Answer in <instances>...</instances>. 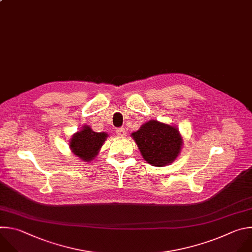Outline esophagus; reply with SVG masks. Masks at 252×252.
<instances>
[{"label": "esophagus", "instance_id": "1", "mask_svg": "<svg viewBox=\"0 0 252 252\" xmlns=\"http://www.w3.org/2000/svg\"><path fill=\"white\" fill-rule=\"evenodd\" d=\"M116 134L119 137H125L126 136V131H125L124 128H119V129L116 130Z\"/></svg>", "mask_w": 252, "mask_h": 252}]
</instances>
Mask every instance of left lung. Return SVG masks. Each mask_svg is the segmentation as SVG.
I'll return each mask as SVG.
<instances>
[{
	"instance_id": "obj_1",
	"label": "left lung",
	"mask_w": 252,
	"mask_h": 252,
	"mask_svg": "<svg viewBox=\"0 0 252 252\" xmlns=\"http://www.w3.org/2000/svg\"><path fill=\"white\" fill-rule=\"evenodd\" d=\"M144 160L154 167H166L175 162L184 144L176 126L150 120L131 134Z\"/></svg>"
}]
</instances>
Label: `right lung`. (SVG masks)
<instances>
[{
	"label": "right lung",
	"mask_w": 252,
	"mask_h": 252,
	"mask_svg": "<svg viewBox=\"0 0 252 252\" xmlns=\"http://www.w3.org/2000/svg\"><path fill=\"white\" fill-rule=\"evenodd\" d=\"M108 136L106 132H94L90 126L84 125L68 141L69 149L75 157L84 162H91Z\"/></svg>",
	"instance_id": "right-lung-1"
}]
</instances>
